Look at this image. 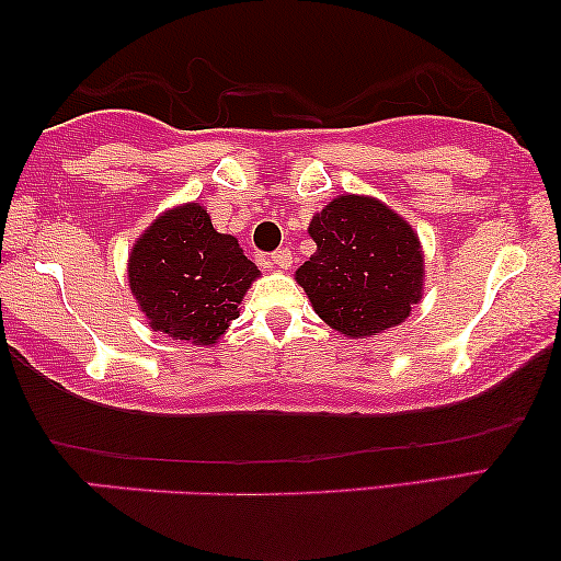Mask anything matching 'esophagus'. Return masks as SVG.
Listing matches in <instances>:
<instances>
[{
    "instance_id": "34e87169",
    "label": "esophagus",
    "mask_w": 561,
    "mask_h": 561,
    "mask_svg": "<svg viewBox=\"0 0 561 561\" xmlns=\"http://www.w3.org/2000/svg\"><path fill=\"white\" fill-rule=\"evenodd\" d=\"M271 260H273L275 267H280V271H288V267L294 265V252H290L288 248H280V250L273 252Z\"/></svg>"
}]
</instances>
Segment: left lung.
Wrapping results in <instances>:
<instances>
[{
  "label": "left lung",
  "instance_id": "1",
  "mask_svg": "<svg viewBox=\"0 0 561 561\" xmlns=\"http://www.w3.org/2000/svg\"><path fill=\"white\" fill-rule=\"evenodd\" d=\"M317 252L296 271L313 311L359 340L398 327L424 290V255L409 221L370 196L344 194L311 219Z\"/></svg>",
  "mask_w": 561,
  "mask_h": 561
}]
</instances>
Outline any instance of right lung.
Segmentation results:
<instances>
[{"mask_svg":"<svg viewBox=\"0 0 561 561\" xmlns=\"http://www.w3.org/2000/svg\"><path fill=\"white\" fill-rule=\"evenodd\" d=\"M129 288L148 324L173 340L214 344L260 271L232 234L211 227L204 206L165 211L129 252Z\"/></svg>","mask_w":561,"mask_h":561,"instance_id":"1","label":"right lung"}]
</instances>
